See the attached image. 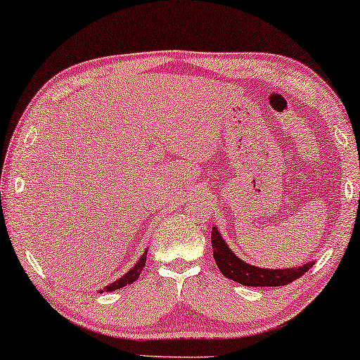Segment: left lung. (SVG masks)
<instances>
[{"label": "left lung", "mask_w": 360, "mask_h": 360, "mask_svg": "<svg viewBox=\"0 0 360 360\" xmlns=\"http://www.w3.org/2000/svg\"><path fill=\"white\" fill-rule=\"evenodd\" d=\"M212 249H214V258L219 269L223 276L228 279L239 282V284L247 287H278V285H287L298 279L300 276L306 274L314 262L304 263L298 268H287V269H263L258 266H252V264L240 260L236 257L233 250L229 249L225 239L217 226L212 228Z\"/></svg>", "instance_id": "obj_1"}]
</instances>
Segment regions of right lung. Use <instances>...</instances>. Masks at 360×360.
Listing matches in <instances>:
<instances>
[{
    "label": "right lung",
    "instance_id": "right-lung-1",
    "mask_svg": "<svg viewBox=\"0 0 360 360\" xmlns=\"http://www.w3.org/2000/svg\"><path fill=\"white\" fill-rule=\"evenodd\" d=\"M146 253H148V250L143 252V255L140 257V260L137 262V264H135L132 269H129L124 276H121L120 279L115 281V282H111V284H108L107 287H103L102 290H98V292L100 293H102V292H113V290H117V288H122V287H126V285L132 284V282L137 281L139 276L141 274V269H143V266H145Z\"/></svg>",
    "mask_w": 360,
    "mask_h": 360
}]
</instances>
